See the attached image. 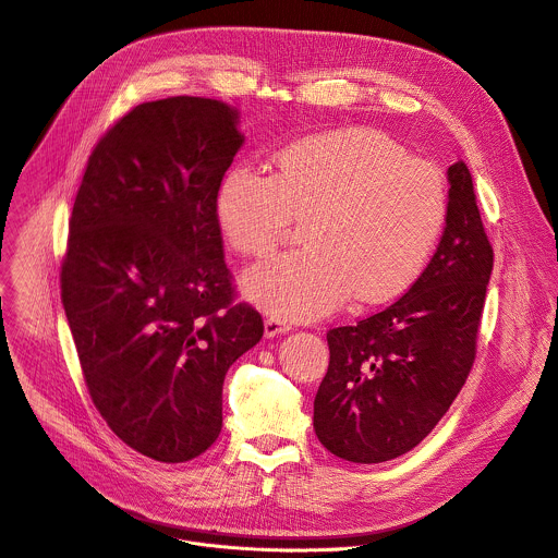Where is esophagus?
I'll use <instances>...</instances> for the list:
<instances>
[{"mask_svg": "<svg viewBox=\"0 0 558 558\" xmlns=\"http://www.w3.org/2000/svg\"><path fill=\"white\" fill-rule=\"evenodd\" d=\"M290 323L288 320H283L281 316H266V320H264V333L268 339H272V337H279V333H286V331H290Z\"/></svg>", "mask_w": 558, "mask_h": 558, "instance_id": "esophagus-1", "label": "esophagus"}]
</instances>
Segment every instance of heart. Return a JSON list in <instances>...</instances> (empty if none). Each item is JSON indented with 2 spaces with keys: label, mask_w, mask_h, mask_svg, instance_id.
<instances>
[{
  "label": "heart",
  "mask_w": 558,
  "mask_h": 558,
  "mask_svg": "<svg viewBox=\"0 0 558 558\" xmlns=\"http://www.w3.org/2000/svg\"><path fill=\"white\" fill-rule=\"evenodd\" d=\"M447 215L444 173L367 128L296 141L270 175L238 165L215 195L217 229L242 257L272 255L301 217L303 246L244 277L253 303L288 318L348 296L359 307L398 299L428 266Z\"/></svg>",
  "instance_id": "b5f03b06"
}]
</instances>
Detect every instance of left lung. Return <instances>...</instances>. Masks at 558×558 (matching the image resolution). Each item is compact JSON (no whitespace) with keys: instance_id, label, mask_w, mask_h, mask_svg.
<instances>
[{"instance_id":"8db88e82","label":"left lung","mask_w":558,"mask_h":558,"mask_svg":"<svg viewBox=\"0 0 558 558\" xmlns=\"http://www.w3.org/2000/svg\"><path fill=\"white\" fill-rule=\"evenodd\" d=\"M449 184L447 227L422 277L380 312L327 331L314 430L341 460L378 464L415 449L471 374L493 246L462 160Z\"/></svg>"}]
</instances>
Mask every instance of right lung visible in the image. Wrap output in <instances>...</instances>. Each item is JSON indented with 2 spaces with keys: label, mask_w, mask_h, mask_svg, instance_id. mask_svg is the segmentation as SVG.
<instances>
[{
  "label": "right lung",
  "mask_w": 558,
  "mask_h": 558,
  "mask_svg": "<svg viewBox=\"0 0 558 558\" xmlns=\"http://www.w3.org/2000/svg\"><path fill=\"white\" fill-rule=\"evenodd\" d=\"M238 123L215 98L134 107L94 147L70 217L61 301L87 391L128 447L165 464L217 439L227 372L264 337L259 312L233 303L215 221Z\"/></svg>",
  "instance_id": "obj_1"
}]
</instances>
